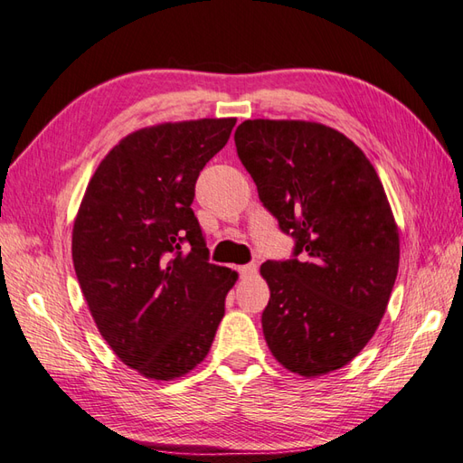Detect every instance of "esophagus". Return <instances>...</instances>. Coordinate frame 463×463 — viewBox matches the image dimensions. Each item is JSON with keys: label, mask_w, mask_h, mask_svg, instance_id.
<instances>
[{"label": "esophagus", "mask_w": 463, "mask_h": 463, "mask_svg": "<svg viewBox=\"0 0 463 463\" xmlns=\"http://www.w3.org/2000/svg\"><path fill=\"white\" fill-rule=\"evenodd\" d=\"M255 273H258V265H255V263H248V265H241L240 267V275L241 277H253Z\"/></svg>", "instance_id": "34e87169"}]
</instances>
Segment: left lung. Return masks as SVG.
Instances as JSON below:
<instances>
[{"instance_id": "left-lung-1", "label": "left lung", "mask_w": 463, "mask_h": 463, "mask_svg": "<svg viewBox=\"0 0 463 463\" xmlns=\"http://www.w3.org/2000/svg\"><path fill=\"white\" fill-rule=\"evenodd\" d=\"M260 200L295 238L265 261L263 335L305 378L348 364L371 341L398 275L400 238L383 182L351 138L311 120H243L233 135Z\"/></svg>"}]
</instances>
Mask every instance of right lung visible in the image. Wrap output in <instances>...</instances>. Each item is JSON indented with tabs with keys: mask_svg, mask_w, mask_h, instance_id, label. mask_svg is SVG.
<instances>
[{
	"mask_svg": "<svg viewBox=\"0 0 463 463\" xmlns=\"http://www.w3.org/2000/svg\"><path fill=\"white\" fill-rule=\"evenodd\" d=\"M233 127L200 118L130 132L100 160L75 215L73 265L89 311L112 353L145 378L168 383L208 356L238 281L208 263L190 208Z\"/></svg>",
	"mask_w": 463,
	"mask_h": 463,
	"instance_id": "obj_1",
	"label": "right lung"
}]
</instances>
